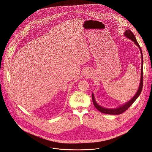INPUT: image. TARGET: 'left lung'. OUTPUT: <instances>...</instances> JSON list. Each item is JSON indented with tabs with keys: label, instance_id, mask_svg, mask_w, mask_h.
<instances>
[{
	"label": "left lung",
	"instance_id": "1",
	"mask_svg": "<svg viewBox=\"0 0 152 152\" xmlns=\"http://www.w3.org/2000/svg\"><path fill=\"white\" fill-rule=\"evenodd\" d=\"M124 35L131 39L133 42H134V43H135V45H136L141 52V55H142V67H141V77H140V85L138 89V91L136 92V93L135 94V95L134 96V97L129 102H126L125 104L121 105V106H119L118 108L116 109H108V108H105L103 107L100 106V105H99L97 102H96V100L94 99V96L93 93H92V100H93V104L94 106V107L100 112L103 113H105V114H108V115H120L123 113V112H124L126 110L128 109V108L133 103V102L136 100V99L139 96V95L141 93V91H142V88H143V55H142V52L140 48V46H139L134 34L132 32V31L130 30H126L124 31Z\"/></svg>",
	"mask_w": 152,
	"mask_h": 152
}]
</instances>
